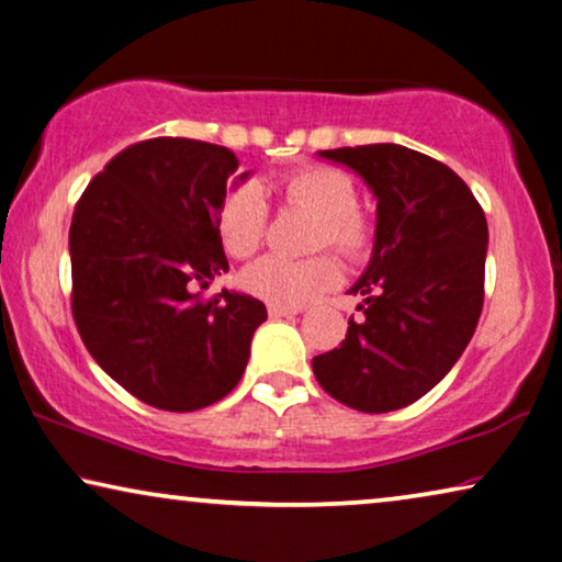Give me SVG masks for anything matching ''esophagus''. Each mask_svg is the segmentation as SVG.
<instances>
[{
    "instance_id": "esophagus-1",
    "label": "esophagus",
    "mask_w": 562,
    "mask_h": 562,
    "mask_svg": "<svg viewBox=\"0 0 562 562\" xmlns=\"http://www.w3.org/2000/svg\"><path fill=\"white\" fill-rule=\"evenodd\" d=\"M268 314H271L273 319H279V316H294V314H301V306H279V304H268Z\"/></svg>"
}]
</instances>
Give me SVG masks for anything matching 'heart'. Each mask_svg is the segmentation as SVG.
I'll list each match as a JSON object with an SVG mask.
<instances>
[{"instance_id":"b5f03b06","label":"heart","mask_w":562,"mask_h":562,"mask_svg":"<svg viewBox=\"0 0 562 562\" xmlns=\"http://www.w3.org/2000/svg\"><path fill=\"white\" fill-rule=\"evenodd\" d=\"M283 200L319 215L316 246H331L349 258H362L372 246V223L357 210V187L335 167H306L281 182ZM221 240L231 256H250L263 238L266 207L261 194L250 187L235 190L221 207ZM250 294L268 304L306 306L341 281L337 258L319 256L291 261L263 256L243 273Z\"/></svg>"}]
</instances>
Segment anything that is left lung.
<instances>
[{
  "label": "left lung",
  "mask_w": 562,
  "mask_h": 562,
  "mask_svg": "<svg viewBox=\"0 0 562 562\" xmlns=\"http://www.w3.org/2000/svg\"><path fill=\"white\" fill-rule=\"evenodd\" d=\"M378 200L372 256L349 294L362 322L312 360L319 385L362 413L416 403L457 364L484 304V210L461 177L401 144L316 151Z\"/></svg>",
  "instance_id": "obj_1"
}]
</instances>
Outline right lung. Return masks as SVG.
<instances>
[{
	"label": "right lung",
	"instance_id": "add662e5",
	"mask_svg": "<svg viewBox=\"0 0 562 562\" xmlns=\"http://www.w3.org/2000/svg\"><path fill=\"white\" fill-rule=\"evenodd\" d=\"M235 169L225 146L139 142L93 177L72 213L80 339L105 375L154 408L200 411L231 393L268 316L240 291L210 301L194 291L227 271L217 223Z\"/></svg>",
	"mask_w": 562,
	"mask_h": 562
}]
</instances>
